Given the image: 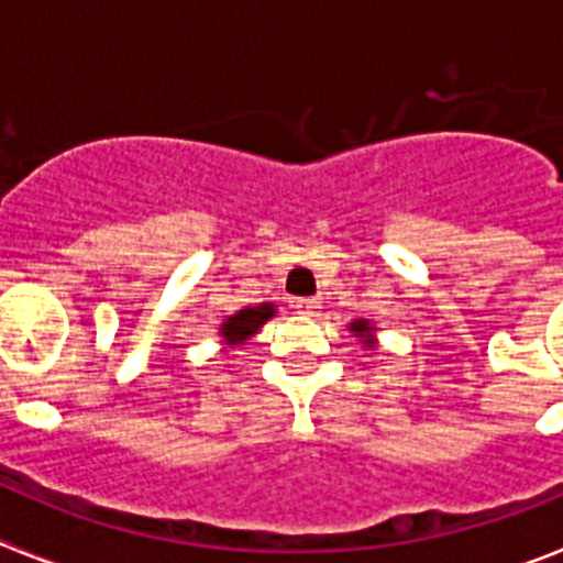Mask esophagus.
Masks as SVG:
<instances>
[{
  "label": "esophagus",
  "mask_w": 563,
  "mask_h": 563,
  "mask_svg": "<svg viewBox=\"0 0 563 563\" xmlns=\"http://www.w3.org/2000/svg\"><path fill=\"white\" fill-rule=\"evenodd\" d=\"M296 307L298 312H316L318 310V298H296Z\"/></svg>",
  "instance_id": "esophagus-1"
}]
</instances>
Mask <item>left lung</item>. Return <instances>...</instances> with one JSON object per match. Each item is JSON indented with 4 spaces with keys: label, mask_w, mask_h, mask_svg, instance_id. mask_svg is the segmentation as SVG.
I'll list each match as a JSON object with an SVG mask.
<instances>
[{
    "label": "left lung",
    "mask_w": 563,
    "mask_h": 563,
    "mask_svg": "<svg viewBox=\"0 0 563 563\" xmlns=\"http://www.w3.org/2000/svg\"><path fill=\"white\" fill-rule=\"evenodd\" d=\"M350 330L355 332V335L361 338V341L366 343V346H375V327H372L369 321H366V318H357V321L350 327Z\"/></svg>",
    "instance_id": "left-lung-1"
}]
</instances>
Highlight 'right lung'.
I'll return each mask as SVG.
<instances>
[{"label":"right lung","instance_id":"add662e5","mask_svg":"<svg viewBox=\"0 0 563 563\" xmlns=\"http://www.w3.org/2000/svg\"><path fill=\"white\" fill-rule=\"evenodd\" d=\"M276 307L273 305H258V307H245V310H239L236 316H231L225 324L220 327V335L228 346H236V343H245L247 338L256 335L258 327L265 324L267 318H273Z\"/></svg>","mask_w":563,"mask_h":563}]
</instances>
